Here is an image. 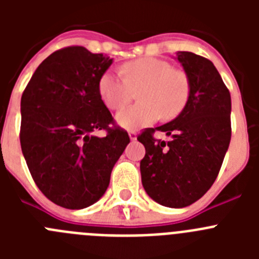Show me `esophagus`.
Here are the masks:
<instances>
[{
	"label": "esophagus",
	"instance_id": "esophagus-1",
	"mask_svg": "<svg viewBox=\"0 0 259 259\" xmlns=\"http://www.w3.org/2000/svg\"><path fill=\"white\" fill-rule=\"evenodd\" d=\"M128 136H130V139H131L132 141H135V140H136L137 134L135 131H130V132H128Z\"/></svg>",
	"mask_w": 259,
	"mask_h": 259
}]
</instances>
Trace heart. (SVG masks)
<instances>
[{
    "mask_svg": "<svg viewBox=\"0 0 259 259\" xmlns=\"http://www.w3.org/2000/svg\"><path fill=\"white\" fill-rule=\"evenodd\" d=\"M122 76L105 72L98 81V92L109 109L118 111L134 100L137 92L139 104L116 115V120L128 130L145 127L162 118L179 115L191 93L188 75L171 67L164 59L145 57L127 62L120 68Z\"/></svg>",
    "mask_w": 259,
    "mask_h": 259,
    "instance_id": "b5f03b06",
    "label": "heart"
}]
</instances>
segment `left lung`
Masks as SVG:
<instances>
[{"instance_id":"1","label":"left lung","mask_w":259,"mask_h":259,"mask_svg":"<svg viewBox=\"0 0 259 259\" xmlns=\"http://www.w3.org/2000/svg\"><path fill=\"white\" fill-rule=\"evenodd\" d=\"M191 84L188 102L172 122L137 136L145 146L141 182L155 202L185 207L215 182L231 140V95L212 62L191 52L176 53ZM155 131L170 142L158 141Z\"/></svg>"}]
</instances>
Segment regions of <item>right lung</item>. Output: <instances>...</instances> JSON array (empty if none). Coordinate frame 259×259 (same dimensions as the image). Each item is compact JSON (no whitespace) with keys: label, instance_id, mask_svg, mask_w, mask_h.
<instances>
[{"label":"right lung","instance_id":"right-lung-1","mask_svg":"<svg viewBox=\"0 0 259 259\" xmlns=\"http://www.w3.org/2000/svg\"><path fill=\"white\" fill-rule=\"evenodd\" d=\"M113 58L67 47L41 62L20 101V146L36 185L52 202L84 209L104 196L130 143L98 92ZM104 129V138L94 136Z\"/></svg>","mask_w":259,"mask_h":259}]
</instances>
